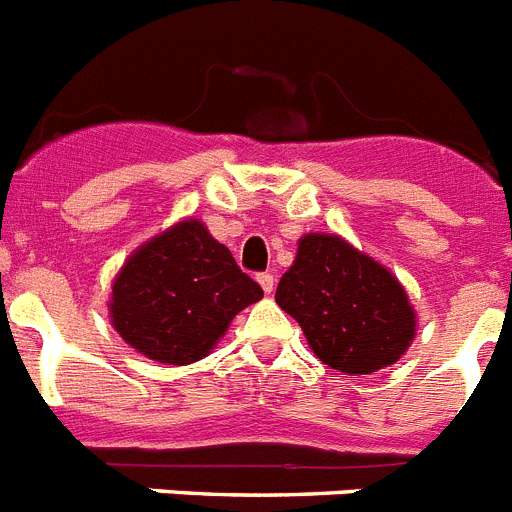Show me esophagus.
I'll list each match as a JSON object with an SVG mask.
<instances>
[{
	"label": "esophagus",
	"instance_id": "34e87169",
	"mask_svg": "<svg viewBox=\"0 0 512 512\" xmlns=\"http://www.w3.org/2000/svg\"><path fill=\"white\" fill-rule=\"evenodd\" d=\"M259 284L266 295H271V292H274V287H277V277H274V274H269V271H264V274H259Z\"/></svg>",
	"mask_w": 512,
	"mask_h": 512
}]
</instances>
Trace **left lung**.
I'll return each instance as SVG.
<instances>
[{
    "label": "left lung",
    "instance_id": "1",
    "mask_svg": "<svg viewBox=\"0 0 512 512\" xmlns=\"http://www.w3.org/2000/svg\"><path fill=\"white\" fill-rule=\"evenodd\" d=\"M277 305L323 364L351 377L395 364L415 338L413 305L397 277L338 235H302Z\"/></svg>",
    "mask_w": 512,
    "mask_h": 512
}]
</instances>
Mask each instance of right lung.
<instances>
[{
  "instance_id": "1",
  "label": "right lung",
  "mask_w": 512,
  "mask_h": 512,
  "mask_svg": "<svg viewBox=\"0 0 512 512\" xmlns=\"http://www.w3.org/2000/svg\"><path fill=\"white\" fill-rule=\"evenodd\" d=\"M261 297L264 289L200 220H182L125 261L112 284L110 318L135 351L184 366L210 354L230 320Z\"/></svg>"
}]
</instances>
